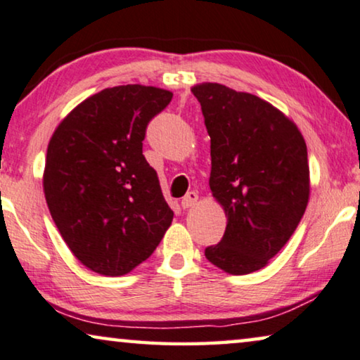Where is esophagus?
<instances>
[{
    "label": "esophagus",
    "mask_w": 360,
    "mask_h": 360,
    "mask_svg": "<svg viewBox=\"0 0 360 360\" xmlns=\"http://www.w3.org/2000/svg\"><path fill=\"white\" fill-rule=\"evenodd\" d=\"M197 200H198L197 192H187V194H186L184 197H182V200H181V207L184 208V210H187V208H191V207L197 205Z\"/></svg>",
    "instance_id": "34e87169"
}]
</instances>
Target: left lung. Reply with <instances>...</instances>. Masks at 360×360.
I'll use <instances>...</instances> for the list:
<instances>
[{"instance_id": "8db88e82", "label": "left lung", "mask_w": 360, "mask_h": 360, "mask_svg": "<svg viewBox=\"0 0 360 360\" xmlns=\"http://www.w3.org/2000/svg\"><path fill=\"white\" fill-rule=\"evenodd\" d=\"M210 136L212 195L226 231L205 257L229 275L270 264L304 217L310 197L307 146L296 122L260 96L217 82L191 89Z\"/></svg>"}]
</instances>
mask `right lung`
I'll use <instances>...</instances> for the list:
<instances>
[{"label": "right lung", "mask_w": 360, "mask_h": 360, "mask_svg": "<svg viewBox=\"0 0 360 360\" xmlns=\"http://www.w3.org/2000/svg\"><path fill=\"white\" fill-rule=\"evenodd\" d=\"M173 92L127 84L79 103L48 142L43 192L74 257L98 275L146 262L173 221L157 171L142 155L148 121Z\"/></svg>", "instance_id": "add662e5"}]
</instances>
